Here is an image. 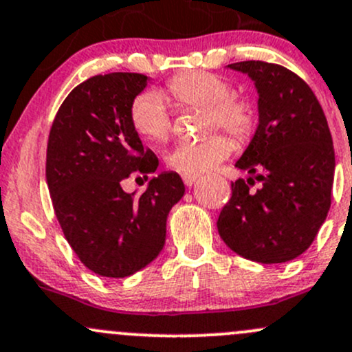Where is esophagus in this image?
<instances>
[{"instance_id":"1","label":"esophagus","mask_w":352,"mask_h":352,"mask_svg":"<svg viewBox=\"0 0 352 352\" xmlns=\"http://www.w3.org/2000/svg\"><path fill=\"white\" fill-rule=\"evenodd\" d=\"M197 177L199 175H194V173H184L182 180L187 187H192L195 184V180H197Z\"/></svg>"}]
</instances>
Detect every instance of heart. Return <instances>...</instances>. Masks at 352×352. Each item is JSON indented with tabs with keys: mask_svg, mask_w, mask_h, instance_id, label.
<instances>
[{
	"mask_svg": "<svg viewBox=\"0 0 352 352\" xmlns=\"http://www.w3.org/2000/svg\"><path fill=\"white\" fill-rule=\"evenodd\" d=\"M164 98L177 108L204 109L202 126L206 131L221 128L239 143L253 135V106L234 98L231 84L223 77L202 70L179 74L166 82ZM164 98L158 92H143L129 106L131 128L146 142L162 143L170 135L172 121ZM231 151V140L221 133H212L199 142L173 146L166 155V165L179 173L197 175L221 164Z\"/></svg>",
	"mask_w": 352,
	"mask_h": 352,
	"instance_id": "obj_1",
	"label": "heart"
}]
</instances>
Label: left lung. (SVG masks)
<instances>
[{"label": "left lung", "instance_id": "8db88e82", "mask_svg": "<svg viewBox=\"0 0 352 352\" xmlns=\"http://www.w3.org/2000/svg\"><path fill=\"white\" fill-rule=\"evenodd\" d=\"M258 91L260 123L236 166L253 177L231 184L217 219L223 241L258 263H285L312 244L327 217L336 157L312 89L297 74L261 60L236 62ZM256 178L260 189L250 188Z\"/></svg>", "mask_w": 352, "mask_h": 352}]
</instances>
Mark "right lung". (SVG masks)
<instances>
[{"label": "right lung", "mask_w": 352, "mask_h": 352, "mask_svg": "<svg viewBox=\"0 0 352 352\" xmlns=\"http://www.w3.org/2000/svg\"><path fill=\"white\" fill-rule=\"evenodd\" d=\"M146 84L135 72L84 80L58 108L47 145V186L65 239L84 266L109 278L133 275L160 254L166 217L186 192L177 172L153 177L140 197L121 187L158 166L129 123V106Z\"/></svg>", "instance_id": "add662e5"}]
</instances>
